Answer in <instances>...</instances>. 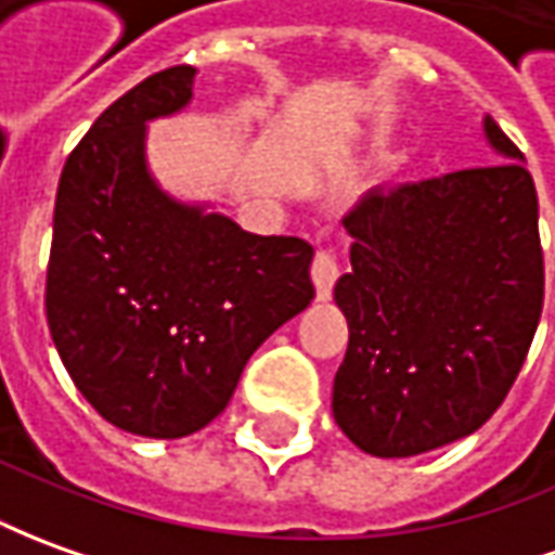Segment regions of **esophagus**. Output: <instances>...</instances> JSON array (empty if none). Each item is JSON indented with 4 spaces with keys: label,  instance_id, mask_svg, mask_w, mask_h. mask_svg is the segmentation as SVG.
Masks as SVG:
<instances>
[{
    "label": "esophagus",
    "instance_id": "1",
    "mask_svg": "<svg viewBox=\"0 0 555 555\" xmlns=\"http://www.w3.org/2000/svg\"><path fill=\"white\" fill-rule=\"evenodd\" d=\"M338 256L335 250H326L320 247L314 254V262H311V278H314L317 286V299H328L332 296V286L338 281Z\"/></svg>",
    "mask_w": 555,
    "mask_h": 555
}]
</instances>
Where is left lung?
Here are the masks:
<instances>
[{
    "instance_id": "1",
    "label": "left lung",
    "mask_w": 555,
    "mask_h": 555,
    "mask_svg": "<svg viewBox=\"0 0 555 555\" xmlns=\"http://www.w3.org/2000/svg\"><path fill=\"white\" fill-rule=\"evenodd\" d=\"M483 126L502 163L374 186L344 217L353 271L335 301L350 341L332 411L372 456H416L480 429L532 347L538 193L522 151L495 120Z\"/></svg>"
}]
</instances>
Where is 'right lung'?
<instances>
[{
  "label": "right lung",
  "mask_w": 555,
  "mask_h": 555,
  "mask_svg": "<svg viewBox=\"0 0 555 555\" xmlns=\"http://www.w3.org/2000/svg\"><path fill=\"white\" fill-rule=\"evenodd\" d=\"M193 66L135 83L68 154L44 308L68 377L117 429H205L254 350L314 299V247L250 235L168 198L144 166V124L181 111Z\"/></svg>",
  "instance_id": "obj_1"
}]
</instances>
